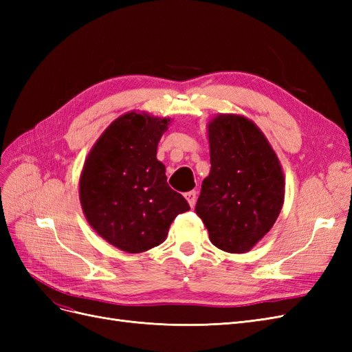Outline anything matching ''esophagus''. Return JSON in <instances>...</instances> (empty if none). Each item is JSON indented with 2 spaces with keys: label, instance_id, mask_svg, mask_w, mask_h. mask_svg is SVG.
<instances>
[{
  "label": "esophagus",
  "instance_id": "34e87169",
  "mask_svg": "<svg viewBox=\"0 0 352 352\" xmlns=\"http://www.w3.org/2000/svg\"><path fill=\"white\" fill-rule=\"evenodd\" d=\"M185 197H186V199L189 202V206L194 207L195 202H197V190H189V192L185 194Z\"/></svg>",
  "mask_w": 352,
  "mask_h": 352
}]
</instances>
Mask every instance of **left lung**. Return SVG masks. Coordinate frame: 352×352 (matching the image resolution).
<instances>
[{"instance_id": "obj_1", "label": "left lung", "mask_w": 352, "mask_h": 352, "mask_svg": "<svg viewBox=\"0 0 352 352\" xmlns=\"http://www.w3.org/2000/svg\"><path fill=\"white\" fill-rule=\"evenodd\" d=\"M211 170L195 212L217 248L250 251L278 219L285 180L263 132L241 116L220 114L208 124Z\"/></svg>"}]
</instances>
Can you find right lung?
Segmentation results:
<instances>
[{
	"mask_svg": "<svg viewBox=\"0 0 352 352\" xmlns=\"http://www.w3.org/2000/svg\"><path fill=\"white\" fill-rule=\"evenodd\" d=\"M170 119L127 113L114 120L85 162L79 197L101 238L136 254L162 243L170 225L190 207L167 185L157 145Z\"/></svg>",
	"mask_w": 352,
	"mask_h": 352,
	"instance_id": "obj_1",
	"label": "right lung"
}]
</instances>
